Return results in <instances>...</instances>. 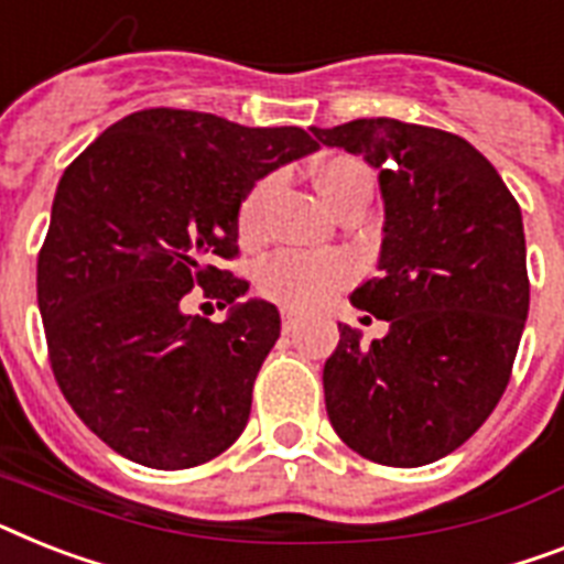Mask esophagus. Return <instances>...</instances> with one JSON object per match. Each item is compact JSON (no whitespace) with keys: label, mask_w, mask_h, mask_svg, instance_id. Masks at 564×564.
<instances>
[{"label":"esophagus","mask_w":564,"mask_h":564,"mask_svg":"<svg viewBox=\"0 0 564 564\" xmlns=\"http://www.w3.org/2000/svg\"><path fill=\"white\" fill-rule=\"evenodd\" d=\"M281 322H283V333H290V329H295V324H297V313H295V310H281Z\"/></svg>","instance_id":"esophagus-1"}]
</instances>
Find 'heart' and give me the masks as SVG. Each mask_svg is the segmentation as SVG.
I'll return each mask as SVG.
<instances>
[{"label":"heart","instance_id":"1","mask_svg":"<svg viewBox=\"0 0 564 564\" xmlns=\"http://www.w3.org/2000/svg\"><path fill=\"white\" fill-rule=\"evenodd\" d=\"M370 173L359 159L350 155H333L315 171V187L324 196V203L333 210L356 194L370 187ZM278 182L274 178H260L258 185L251 187L246 199L237 210V235L242 242H260L267 231V205L272 199ZM350 281V267L345 258H304V254H272L263 260L254 274L258 292L274 304L290 306V310H306V306L324 304L333 292H338Z\"/></svg>","mask_w":564,"mask_h":564}]
</instances>
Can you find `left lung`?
Segmentation results:
<instances>
[{"label": "left lung", "mask_w": 564, "mask_h": 564, "mask_svg": "<svg viewBox=\"0 0 564 564\" xmlns=\"http://www.w3.org/2000/svg\"><path fill=\"white\" fill-rule=\"evenodd\" d=\"M315 139L379 167L382 274L350 295L388 322L361 345L338 324L324 402L347 446L382 466L434 464L464 446L510 382L530 306L521 208L455 132L356 118Z\"/></svg>", "instance_id": "1"}]
</instances>
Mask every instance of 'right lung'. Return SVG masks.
<instances>
[{
	"label": "right lung",
	"mask_w": 564,
	"mask_h": 564,
	"mask_svg": "<svg viewBox=\"0 0 564 564\" xmlns=\"http://www.w3.org/2000/svg\"><path fill=\"white\" fill-rule=\"evenodd\" d=\"M313 150L301 127L155 107L112 123L66 167L36 258V304L59 391L118 455L191 469L242 434L281 315L246 301L214 325L189 301L227 305L249 290L217 267L240 254V203Z\"/></svg>",
	"instance_id": "obj_1"
}]
</instances>
